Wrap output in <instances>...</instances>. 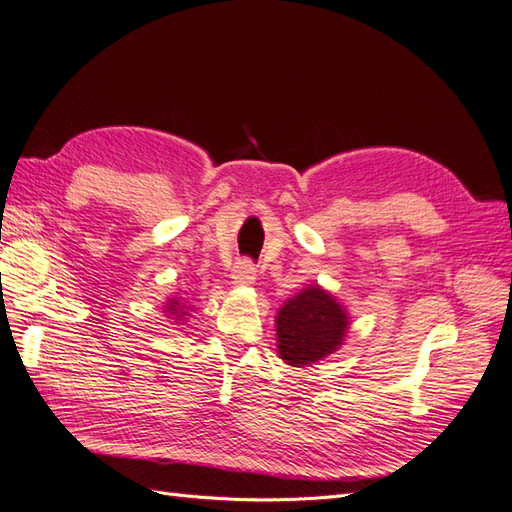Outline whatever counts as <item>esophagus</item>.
<instances>
[{
    "instance_id": "esophagus-1",
    "label": "esophagus",
    "mask_w": 512,
    "mask_h": 512,
    "mask_svg": "<svg viewBox=\"0 0 512 512\" xmlns=\"http://www.w3.org/2000/svg\"><path fill=\"white\" fill-rule=\"evenodd\" d=\"M231 279H233V285H237V288H248V285H253L255 279H257V268H255L253 261H248V259L237 261V264L233 266Z\"/></svg>"
}]
</instances>
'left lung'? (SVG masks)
Listing matches in <instances>:
<instances>
[{
  "mask_svg": "<svg viewBox=\"0 0 512 512\" xmlns=\"http://www.w3.org/2000/svg\"><path fill=\"white\" fill-rule=\"evenodd\" d=\"M349 314L334 294L307 285L277 314L279 358L290 366H310L342 347Z\"/></svg>",
  "mask_w": 512,
  "mask_h": 512,
  "instance_id": "8db88e82",
  "label": "left lung"
}]
</instances>
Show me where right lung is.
<instances>
[{"instance_id": "1", "label": "right lung", "mask_w": 512, "mask_h": 512, "mask_svg": "<svg viewBox=\"0 0 512 512\" xmlns=\"http://www.w3.org/2000/svg\"><path fill=\"white\" fill-rule=\"evenodd\" d=\"M168 314L178 316V318L187 316V314H185V305L178 303V299H170V301H168ZM178 318H176V320H178Z\"/></svg>"}]
</instances>
